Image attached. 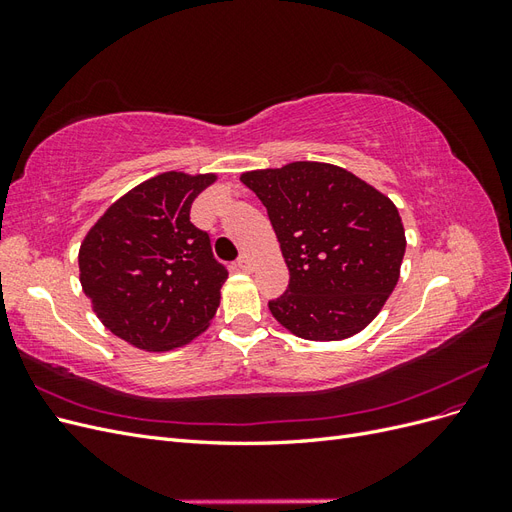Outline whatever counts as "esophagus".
Masks as SVG:
<instances>
[{
  "label": "esophagus",
  "instance_id": "esophagus-1",
  "mask_svg": "<svg viewBox=\"0 0 512 512\" xmlns=\"http://www.w3.org/2000/svg\"><path fill=\"white\" fill-rule=\"evenodd\" d=\"M237 269L239 271H243V273H250L252 269H254V260L247 256V254H243L239 260H237Z\"/></svg>",
  "mask_w": 512,
  "mask_h": 512
}]
</instances>
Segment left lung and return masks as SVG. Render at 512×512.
I'll return each instance as SVG.
<instances>
[{
    "label": "left lung",
    "instance_id": "1",
    "mask_svg": "<svg viewBox=\"0 0 512 512\" xmlns=\"http://www.w3.org/2000/svg\"><path fill=\"white\" fill-rule=\"evenodd\" d=\"M267 207L290 282L273 318L312 342L363 331L397 286L406 232L389 196L324 162L243 173Z\"/></svg>",
    "mask_w": 512,
    "mask_h": 512
}]
</instances>
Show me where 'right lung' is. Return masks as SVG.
<instances>
[{
  "label": "right lung",
  "mask_w": 512,
  "mask_h": 512,
  "mask_svg": "<svg viewBox=\"0 0 512 512\" xmlns=\"http://www.w3.org/2000/svg\"><path fill=\"white\" fill-rule=\"evenodd\" d=\"M218 179L170 170L123 194L79 250L81 286L104 327L149 352L190 344L218 312L228 271L190 222L194 198Z\"/></svg>",
  "instance_id": "right-lung-1"
}]
</instances>
